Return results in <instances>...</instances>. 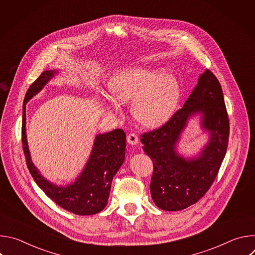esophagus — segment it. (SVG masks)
<instances>
[{
  "mask_svg": "<svg viewBox=\"0 0 255 255\" xmlns=\"http://www.w3.org/2000/svg\"><path fill=\"white\" fill-rule=\"evenodd\" d=\"M127 141L131 145H136L138 143V137L136 134H129L127 136Z\"/></svg>",
  "mask_w": 255,
  "mask_h": 255,
  "instance_id": "34e87169",
  "label": "esophagus"
}]
</instances>
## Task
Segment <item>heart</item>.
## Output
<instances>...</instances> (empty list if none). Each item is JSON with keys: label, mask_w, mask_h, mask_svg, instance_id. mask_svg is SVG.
<instances>
[{"label": "heart", "mask_w": 255, "mask_h": 255, "mask_svg": "<svg viewBox=\"0 0 255 255\" xmlns=\"http://www.w3.org/2000/svg\"><path fill=\"white\" fill-rule=\"evenodd\" d=\"M113 99L111 107L119 102L133 100L132 114L143 125L155 127L166 121L178 102L179 86L171 72L160 68L137 66L120 71L110 82Z\"/></svg>", "instance_id": "obj_1"}]
</instances>
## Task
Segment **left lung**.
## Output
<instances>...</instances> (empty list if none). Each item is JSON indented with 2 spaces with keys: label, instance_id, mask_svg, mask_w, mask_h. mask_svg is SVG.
Returning a JSON list of instances; mask_svg holds the SVG:
<instances>
[{
  "label": "left lung",
  "instance_id": "8db88e82",
  "mask_svg": "<svg viewBox=\"0 0 255 255\" xmlns=\"http://www.w3.org/2000/svg\"><path fill=\"white\" fill-rule=\"evenodd\" d=\"M201 116V128L209 140L194 158L176 151V144L188 120ZM229 139V119L223 92L209 69L183 108L160 128L141 136L143 150L153 162L150 193L154 204L164 211L184 210L197 203L210 189L225 157Z\"/></svg>",
  "mask_w": 255,
  "mask_h": 255
}]
</instances>
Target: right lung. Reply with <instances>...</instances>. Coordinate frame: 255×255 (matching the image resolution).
I'll use <instances>...</instances> for the list:
<instances>
[{
  "label": "right lung",
  "instance_id": "right-lung-1",
  "mask_svg": "<svg viewBox=\"0 0 255 255\" xmlns=\"http://www.w3.org/2000/svg\"><path fill=\"white\" fill-rule=\"evenodd\" d=\"M59 72L45 70L28 89L23 102L22 143L28 169L37 186L58 206L77 215H94L108 204L112 180L125 159L126 134L122 129L97 134L90 157L75 181L57 186L46 179L31 160L26 135V104Z\"/></svg>",
  "mask_w": 255,
  "mask_h": 255
}]
</instances>
